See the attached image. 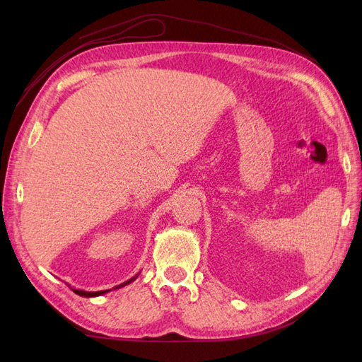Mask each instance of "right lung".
Masks as SVG:
<instances>
[{
    "label": "right lung",
    "instance_id": "add662e5",
    "mask_svg": "<svg viewBox=\"0 0 362 362\" xmlns=\"http://www.w3.org/2000/svg\"><path fill=\"white\" fill-rule=\"evenodd\" d=\"M139 275H140V273H137V275H136V276H133V278H131V279L125 281L124 284H120V286H117L116 288H120V287H125V286H128V284H131V282H133V281H136ZM72 291H74L75 294L83 296V298H95V296H101V294H105L107 291H110V290H104V291H84V290H75V288H72Z\"/></svg>",
    "mask_w": 362,
    "mask_h": 362
}]
</instances>
